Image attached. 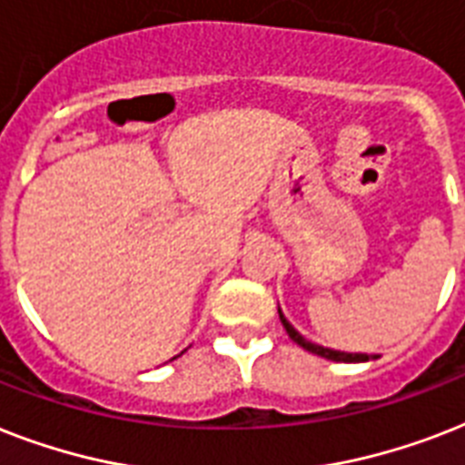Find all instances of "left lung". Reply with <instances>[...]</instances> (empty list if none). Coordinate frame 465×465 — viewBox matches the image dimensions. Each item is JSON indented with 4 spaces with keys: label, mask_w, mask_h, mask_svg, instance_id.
<instances>
[{
    "label": "left lung",
    "mask_w": 465,
    "mask_h": 465,
    "mask_svg": "<svg viewBox=\"0 0 465 465\" xmlns=\"http://www.w3.org/2000/svg\"><path fill=\"white\" fill-rule=\"evenodd\" d=\"M280 311V309H277ZM280 321H282L284 331L290 332V338L297 342V345H302L304 350H309V352L318 354V357H325V360H332V361H367L369 354H350V352H338V350H331V347H321V345H313V342H309L306 338H302L297 331H294V325L287 321V318L282 316V311H280Z\"/></svg>",
    "instance_id": "obj_1"
}]
</instances>
